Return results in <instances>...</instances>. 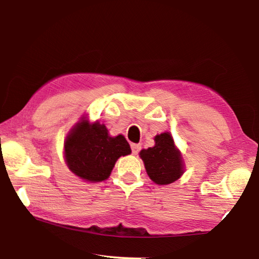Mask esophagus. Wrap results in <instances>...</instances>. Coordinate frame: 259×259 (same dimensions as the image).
<instances>
[{
	"label": "esophagus",
	"instance_id": "1",
	"mask_svg": "<svg viewBox=\"0 0 259 259\" xmlns=\"http://www.w3.org/2000/svg\"><path fill=\"white\" fill-rule=\"evenodd\" d=\"M142 146L139 144H131V151H133V154H138Z\"/></svg>",
	"mask_w": 259,
	"mask_h": 259
}]
</instances>
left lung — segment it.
I'll return each instance as SVG.
<instances>
[{
	"label": "left lung",
	"mask_w": 259,
	"mask_h": 259,
	"mask_svg": "<svg viewBox=\"0 0 259 259\" xmlns=\"http://www.w3.org/2000/svg\"><path fill=\"white\" fill-rule=\"evenodd\" d=\"M154 140L155 146L140 151L139 155L153 182L159 185L171 184L184 172L182 155L169 133L157 135Z\"/></svg>",
	"instance_id": "1"
}]
</instances>
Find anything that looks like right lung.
Returning a JSON list of instances; mask_svg holds the SVG:
<instances>
[{"label":"right lung","instance_id":"obj_1","mask_svg":"<svg viewBox=\"0 0 259 259\" xmlns=\"http://www.w3.org/2000/svg\"><path fill=\"white\" fill-rule=\"evenodd\" d=\"M131 153L122 135L108 136L104 124L82 120L68 135L65 159L71 171L87 182H103L111 175L116 160Z\"/></svg>","mask_w":259,"mask_h":259}]
</instances>
